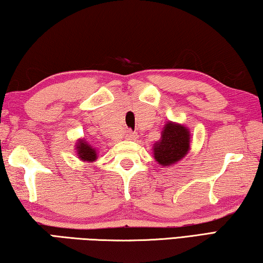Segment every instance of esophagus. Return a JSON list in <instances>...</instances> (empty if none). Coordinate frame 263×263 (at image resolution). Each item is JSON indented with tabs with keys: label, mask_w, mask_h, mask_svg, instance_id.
Masks as SVG:
<instances>
[{
	"label": "esophagus",
	"mask_w": 263,
	"mask_h": 263,
	"mask_svg": "<svg viewBox=\"0 0 263 263\" xmlns=\"http://www.w3.org/2000/svg\"><path fill=\"white\" fill-rule=\"evenodd\" d=\"M125 137H126V139H128V140H133V139H136V138H137V133H135V132H132V131L128 130V131L126 132Z\"/></svg>",
	"instance_id": "34e87169"
}]
</instances>
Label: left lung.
Segmentation results:
<instances>
[{
  "label": "left lung",
  "mask_w": 263,
  "mask_h": 263,
  "mask_svg": "<svg viewBox=\"0 0 263 263\" xmlns=\"http://www.w3.org/2000/svg\"><path fill=\"white\" fill-rule=\"evenodd\" d=\"M189 148L190 131L181 124L168 122L162 130L161 139L154 144V159L161 166H172L183 159Z\"/></svg>",
  "instance_id": "obj_1"
}]
</instances>
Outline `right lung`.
Instances as JSON below:
<instances>
[{"instance_id": "obj_1", "label": "right lung", "mask_w": 263, "mask_h": 263, "mask_svg": "<svg viewBox=\"0 0 263 263\" xmlns=\"http://www.w3.org/2000/svg\"><path fill=\"white\" fill-rule=\"evenodd\" d=\"M77 153L78 157L82 160V161L87 162H94L97 159V152L95 148H92L90 145L87 144V141L84 139L78 140L77 144Z\"/></svg>"}]
</instances>
